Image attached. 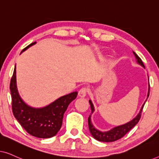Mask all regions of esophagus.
Returning <instances> with one entry per match:
<instances>
[{
    "label": "esophagus",
    "mask_w": 159,
    "mask_h": 159,
    "mask_svg": "<svg viewBox=\"0 0 159 159\" xmlns=\"http://www.w3.org/2000/svg\"><path fill=\"white\" fill-rule=\"evenodd\" d=\"M88 93V88H87L86 87H83V88L80 89L79 92H78V95H79L80 97L83 98L84 96H86L87 93Z\"/></svg>",
    "instance_id": "obj_1"
}]
</instances>
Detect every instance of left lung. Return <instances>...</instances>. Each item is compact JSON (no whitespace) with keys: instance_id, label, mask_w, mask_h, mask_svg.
<instances>
[{"instance_id":"obj_1","label":"left lung","mask_w":159,"mask_h":159,"mask_svg":"<svg viewBox=\"0 0 159 159\" xmlns=\"http://www.w3.org/2000/svg\"><path fill=\"white\" fill-rule=\"evenodd\" d=\"M134 55L135 56V57L138 60V62L140 64L141 66H144V64L141 60V58L139 57V56L137 55V54L133 52ZM149 93H150V83H149V88H148V98L149 96ZM147 101V100H146ZM90 104V108H91V111H92V113L94 111V107H93V105L91 101H89ZM145 103L143 104L142 108H141V110L139 114L134 119H132L131 121L128 122L125 125H121V126H118V127H114V129L109 130L108 132H101L99 130H98L95 129V128L93 127V125H92V122H91V119H90V116L88 117V126H89V129H90V132L92 135L93 136L95 140H98V141H101V142H114V141H116L119 139H120L125 135L127 133L129 130H131L132 128H133L134 126H135L138 123L139 120H140V117H141V112H142V110L143 108V106H144Z\"/></svg>"}]
</instances>
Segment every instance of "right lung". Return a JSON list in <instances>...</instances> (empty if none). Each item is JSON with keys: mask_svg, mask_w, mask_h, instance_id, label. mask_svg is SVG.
Listing matches in <instances>:
<instances>
[{"mask_svg": "<svg viewBox=\"0 0 159 159\" xmlns=\"http://www.w3.org/2000/svg\"><path fill=\"white\" fill-rule=\"evenodd\" d=\"M34 43L35 42L30 44L22 51ZM10 90L12 100V111L15 118L28 133L39 138H50L57 134L61 127L64 112L69 103L77 95V92H73L59 98L44 108L30 107L24 103L17 91L16 66L11 79Z\"/></svg>", "mask_w": 159, "mask_h": 159, "instance_id": "right-lung-1", "label": "right lung"}]
</instances>
